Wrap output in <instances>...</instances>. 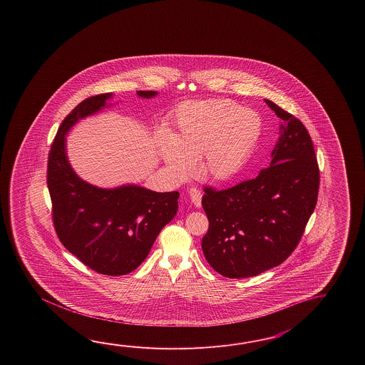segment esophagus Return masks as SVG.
Instances as JSON below:
<instances>
[{"mask_svg":"<svg viewBox=\"0 0 365 365\" xmlns=\"http://www.w3.org/2000/svg\"><path fill=\"white\" fill-rule=\"evenodd\" d=\"M189 197H190V201L193 202L194 206L195 207H201L202 205V193L200 189H197V187H190L189 189Z\"/></svg>","mask_w":365,"mask_h":365,"instance_id":"1","label":"esophagus"}]
</instances>
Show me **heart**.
Instances as JSON below:
<instances>
[{
	"label": "heart",
	"instance_id": "b5f03b06",
	"mask_svg": "<svg viewBox=\"0 0 365 365\" xmlns=\"http://www.w3.org/2000/svg\"><path fill=\"white\" fill-rule=\"evenodd\" d=\"M262 123L255 110L231 101L187 103L178 110L168 137L156 140L159 156L176 179L200 171L207 180H232L248 162L261 134Z\"/></svg>",
	"mask_w": 365,
	"mask_h": 365
}]
</instances>
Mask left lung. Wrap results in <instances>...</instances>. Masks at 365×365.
I'll return each mask as SVG.
<instances>
[{
    "label": "left lung",
    "instance_id": "left-lung-1",
    "mask_svg": "<svg viewBox=\"0 0 365 365\" xmlns=\"http://www.w3.org/2000/svg\"><path fill=\"white\" fill-rule=\"evenodd\" d=\"M264 103L282 120L270 167L228 189L203 187L209 231L202 250L215 272L232 279L284 262L317 203L319 170L309 133L294 115Z\"/></svg>",
    "mask_w": 365,
    "mask_h": 365
}]
</instances>
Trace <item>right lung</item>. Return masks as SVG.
<instances>
[{
  "label": "right lung",
  "instance_id": "1",
  "mask_svg": "<svg viewBox=\"0 0 365 365\" xmlns=\"http://www.w3.org/2000/svg\"><path fill=\"white\" fill-rule=\"evenodd\" d=\"M137 93L153 98L156 91ZM110 96H90L63 118L48 155L47 185L62 245L93 272L118 277L145 261L162 228L176 215L180 193H158L137 185L101 189L73 171L65 148L66 133L78 120L106 107Z\"/></svg>",
  "mask_w": 365,
  "mask_h": 365
}]
</instances>
